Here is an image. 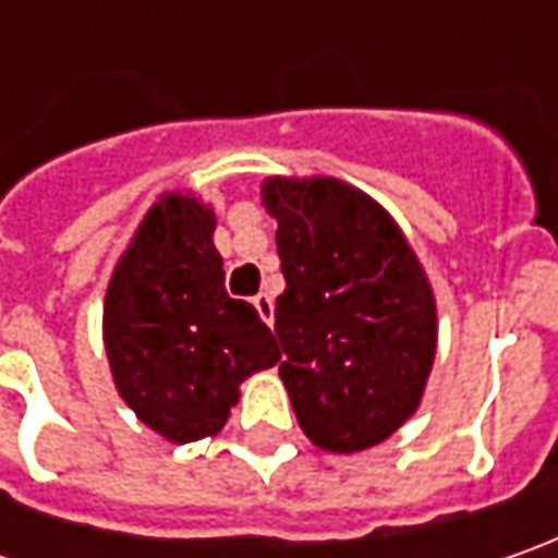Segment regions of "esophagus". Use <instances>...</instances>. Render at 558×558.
Here are the masks:
<instances>
[{"mask_svg":"<svg viewBox=\"0 0 558 558\" xmlns=\"http://www.w3.org/2000/svg\"><path fill=\"white\" fill-rule=\"evenodd\" d=\"M254 307L260 313V319L269 326V323H272V298H269V294H257V298H254Z\"/></svg>","mask_w":558,"mask_h":558,"instance_id":"1","label":"esophagus"}]
</instances>
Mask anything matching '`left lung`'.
Instances as JSON below:
<instances>
[{"label": "left lung", "instance_id": "obj_1", "mask_svg": "<svg viewBox=\"0 0 558 558\" xmlns=\"http://www.w3.org/2000/svg\"><path fill=\"white\" fill-rule=\"evenodd\" d=\"M286 291L276 338L304 435L332 453L391 438L416 413L438 344L435 294L378 204L338 180H267Z\"/></svg>", "mask_w": 558, "mask_h": 558}]
</instances>
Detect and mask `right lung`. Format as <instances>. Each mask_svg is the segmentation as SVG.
Wrapping results in <instances>:
<instances>
[{"mask_svg": "<svg viewBox=\"0 0 558 558\" xmlns=\"http://www.w3.org/2000/svg\"><path fill=\"white\" fill-rule=\"evenodd\" d=\"M105 351L130 410L177 444L217 435L239 385L279 360L257 311L226 291L210 207L167 195L148 210L108 286Z\"/></svg>", "mask_w": 558, "mask_h": 558, "instance_id": "add662e5", "label": "right lung"}]
</instances>
